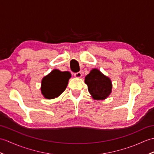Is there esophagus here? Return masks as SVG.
Returning <instances> with one entry per match:
<instances>
[{"label": "esophagus", "instance_id": "esophagus-1", "mask_svg": "<svg viewBox=\"0 0 154 154\" xmlns=\"http://www.w3.org/2000/svg\"><path fill=\"white\" fill-rule=\"evenodd\" d=\"M74 76L77 78H81L82 77V73L81 72H77L74 73Z\"/></svg>", "mask_w": 154, "mask_h": 154}]
</instances>
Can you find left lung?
Here are the masks:
<instances>
[{
	"instance_id": "8db88e82",
	"label": "left lung",
	"mask_w": 154,
	"mask_h": 154,
	"mask_svg": "<svg viewBox=\"0 0 154 154\" xmlns=\"http://www.w3.org/2000/svg\"><path fill=\"white\" fill-rule=\"evenodd\" d=\"M88 91L92 98L96 100H105L112 93V82L99 69H92L85 78Z\"/></svg>"
}]
</instances>
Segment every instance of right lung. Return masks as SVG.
I'll list each match as a JSON object with an SVG mask.
<instances>
[{
	"label": "right lung",
	"mask_w": 154,
	"mask_h": 154,
	"mask_svg": "<svg viewBox=\"0 0 154 154\" xmlns=\"http://www.w3.org/2000/svg\"><path fill=\"white\" fill-rule=\"evenodd\" d=\"M71 73L68 71H60L53 69L47 75L42 78L41 91L46 99H54L66 90L71 78Z\"/></svg>",
	"instance_id": "obj_1"
}]
</instances>
